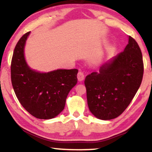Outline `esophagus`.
Segmentation results:
<instances>
[{"label":"esophagus","instance_id":"34e87169","mask_svg":"<svg viewBox=\"0 0 152 152\" xmlns=\"http://www.w3.org/2000/svg\"><path fill=\"white\" fill-rule=\"evenodd\" d=\"M77 77H78V79L79 81H83V80L84 79V74H83V71H78Z\"/></svg>","mask_w":152,"mask_h":152}]
</instances>
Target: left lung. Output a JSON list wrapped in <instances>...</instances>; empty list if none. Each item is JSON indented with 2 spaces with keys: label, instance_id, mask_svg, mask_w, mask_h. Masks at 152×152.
I'll use <instances>...</instances> for the list:
<instances>
[{
  "label": "left lung",
  "instance_id": "8db88e82",
  "mask_svg": "<svg viewBox=\"0 0 152 152\" xmlns=\"http://www.w3.org/2000/svg\"><path fill=\"white\" fill-rule=\"evenodd\" d=\"M144 74L142 53L135 39L121 53L101 67L99 72L86 76L87 103L91 112L102 120L118 117L137 94Z\"/></svg>",
  "mask_w": 152,
  "mask_h": 152
}]
</instances>
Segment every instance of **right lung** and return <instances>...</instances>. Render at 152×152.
Masks as SVG:
<instances>
[{
    "mask_svg": "<svg viewBox=\"0 0 152 152\" xmlns=\"http://www.w3.org/2000/svg\"><path fill=\"white\" fill-rule=\"evenodd\" d=\"M30 32L19 39L10 64L11 83L19 102L29 114L50 119L64 110L66 97L77 83V69H58L41 74L31 70L24 58V46Z\"/></svg>",
    "mask_w": 152,
    "mask_h": 152,
    "instance_id": "add662e5",
    "label": "right lung"
}]
</instances>
